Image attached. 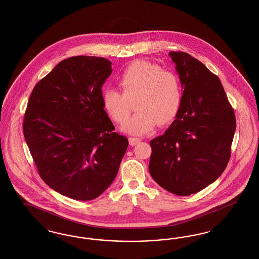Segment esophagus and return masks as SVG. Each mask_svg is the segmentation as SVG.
I'll return each instance as SVG.
<instances>
[{"mask_svg": "<svg viewBox=\"0 0 259 259\" xmlns=\"http://www.w3.org/2000/svg\"><path fill=\"white\" fill-rule=\"evenodd\" d=\"M141 141H142V140H141L140 138H132V137L129 138V144H130V145H132V146H134V145H137V144H139Z\"/></svg>", "mask_w": 259, "mask_h": 259, "instance_id": "obj_1", "label": "esophagus"}]
</instances>
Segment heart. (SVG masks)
<instances>
[{
	"instance_id": "obj_1",
	"label": "heart",
	"mask_w": 259,
	"mask_h": 259,
	"mask_svg": "<svg viewBox=\"0 0 259 259\" xmlns=\"http://www.w3.org/2000/svg\"><path fill=\"white\" fill-rule=\"evenodd\" d=\"M122 93L107 88L102 93L104 109L115 122L121 123L135 103L138 113L126 120L122 130L132 135H145L157 123L170 122L182 101L181 84L175 73L163 70L155 63L137 61L131 63L118 78Z\"/></svg>"
}]
</instances>
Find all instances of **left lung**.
I'll return each mask as SVG.
<instances>
[{
    "mask_svg": "<svg viewBox=\"0 0 259 259\" xmlns=\"http://www.w3.org/2000/svg\"><path fill=\"white\" fill-rule=\"evenodd\" d=\"M182 85L176 119L150 141L148 169L156 182L177 196L196 194L228 166L236 129L234 111L220 79L185 52H169Z\"/></svg>",
    "mask_w": 259,
    "mask_h": 259,
    "instance_id": "8db88e82",
    "label": "left lung"
}]
</instances>
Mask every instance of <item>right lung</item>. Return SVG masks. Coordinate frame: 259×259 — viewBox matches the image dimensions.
<instances>
[{
    "label": "right lung",
    "mask_w": 259,
    "mask_h": 259,
    "mask_svg": "<svg viewBox=\"0 0 259 259\" xmlns=\"http://www.w3.org/2000/svg\"><path fill=\"white\" fill-rule=\"evenodd\" d=\"M112 73L104 58L63 60L35 84L23 132L42 180L76 200H92L112 184L128 140L114 132L102 103Z\"/></svg>",
    "instance_id": "obj_1"
}]
</instances>
